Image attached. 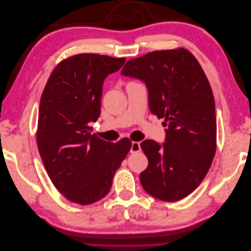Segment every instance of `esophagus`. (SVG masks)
Segmentation results:
<instances>
[{"instance_id": "obj_1", "label": "esophagus", "mask_w": 251, "mask_h": 251, "mask_svg": "<svg viewBox=\"0 0 251 251\" xmlns=\"http://www.w3.org/2000/svg\"><path fill=\"white\" fill-rule=\"evenodd\" d=\"M141 151L140 142L133 141L132 142V147H131V153H138V151Z\"/></svg>"}]
</instances>
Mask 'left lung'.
Instances as JSON below:
<instances>
[{
    "label": "left lung",
    "mask_w": 251,
    "mask_h": 251,
    "mask_svg": "<svg viewBox=\"0 0 251 251\" xmlns=\"http://www.w3.org/2000/svg\"><path fill=\"white\" fill-rule=\"evenodd\" d=\"M121 74L143 80L151 112L163 118V144L147 139L141 185L155 198L176 202L200 185L217 149L215 98L202 67L184 48L150 52L127 60Z\"/></svg>",
    "instance_id": "1"
}]
</instances>
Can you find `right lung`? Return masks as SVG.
Here are the masks:
<instances>
[{
    "label": "right lung",
    "mask_w": 251,
    "mask_h": 251,
    "mask_svg": "<svg viewBox=\"0 0 251 251\" xmlns=\"http://www.w3.org/2000/svg\"><path fill=\"white\" fill-rule=\"evenodd\" d=\"M125 62L94 53L67 57L42 93L37 149L53 185L71 202L89 205L103 198L131 150L130 139L104 141L90 126L100 117L104 78Z\"/></svg>",
    "instance_id": "1"
}]
</instances>
